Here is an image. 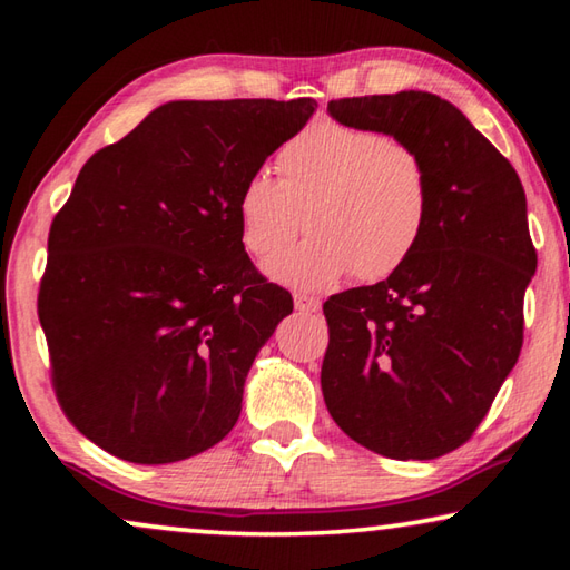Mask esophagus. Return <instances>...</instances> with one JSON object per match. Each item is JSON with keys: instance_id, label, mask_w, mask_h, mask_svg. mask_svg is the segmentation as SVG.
Instances as JSON below:
<instances>
[{"instance_id": "1", "label": "esophagus", "mask_w": 570, "mask_h": 570, "mask_svg": "<svg viewBox=\"0 0 570 570\" xmlns=\"http://www.w3.org/2000/svg\"><path fill=\"white\" fill-rule=\"evenodd\" d=\"M294 306H296V312H302V314H316L322 308V302L316 296H308V294H294Z\"/></svg>"}]
</instances>
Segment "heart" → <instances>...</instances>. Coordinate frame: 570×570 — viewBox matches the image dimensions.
Returning <instances> with one entry per match:
<instances>
[{
    "label": "heart",
    "mask_w": 570,
    "mask_h": 570,
    "mask_svg": "<svg viewBox=\"0 0 570 570\" xmlns=\"http://www.w3.org/2000/svg\"><path fill=\"white\" fill-rule=\"evenodd\" d=\"M278 178L256 170L240 183V244L266 258L304 224L312 236L272 258L274 282L324 292L356 272L377 282L420 248L430 224V178L422 158L377 130L314 122L276 156Z\"/></svg>",
    "instance_id": "obj_1"
}]
</instances>
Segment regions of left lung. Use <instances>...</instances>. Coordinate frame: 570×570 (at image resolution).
Returning a JSON list of instances; mask_svg holds the SVG:
<instances>
[{"label": "left lung", "mask_w": 570, "mask_h": 570, "mask_svg": "<svg viewBox=\"0 0 570 570\" xmlns=\"http://www.w3.org/2000/svg\"><path fill=\"white\" fill-rule=\"evenodd\" d=\"M326 112L410 146L432 196L407 264L326 298V410L377 455L435 460L475 432L523 346L538 264L525 190L493 142L432 92L332 100Z\"/></svg>", "instance_id": "left-lung-1"}]
</instances>
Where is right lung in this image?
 I'll return each instance as SVG.
<instances>
[{"instance_id": "right-lung-1", "label": "right lung", "mask_w": 570, "mask_h": 570, "mask_svg": "<svg viewBox=\"0 0 570 570\" xmlns=\"http://www.w3.org/2000/svg\"><path fill=\"white\" fill-rule=\"evenodd\" d=\"M316 100H170L85 163L47 240L57 400L110 455L166 465L224 440L294 302L250 264L236 196Z\"/></svg>"}]
</instances>
